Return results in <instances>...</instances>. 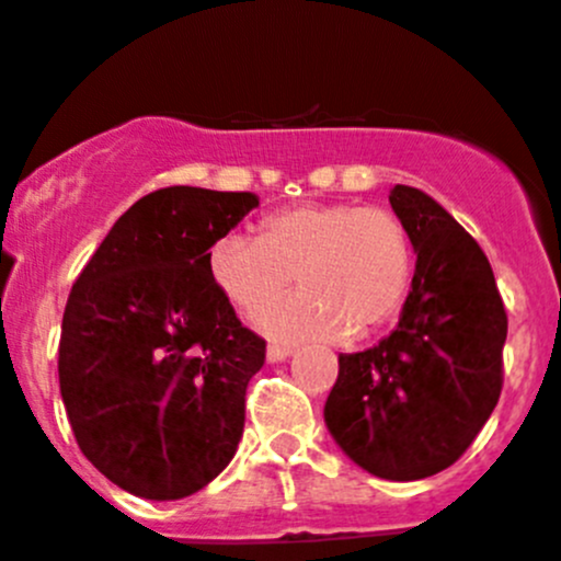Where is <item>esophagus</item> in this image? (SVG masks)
Wrapping results in <instances>:
<instances>
[{
    "instance_id": "1",
    "label": "esophagus",
    "mask_w": 561,
    "mask_h": 561,
    "mask_svg": "<svg viewBox=\"0 0 561 561\" xmlns=\"http://www.w3.org/2000/svg\"><path fill=\"white\" fill-rule=\"evenodd\" d=\"M293 356V347L287 345H268V351H265V358H268L271 364L276 362H285V358Z\"/></svg>"
}]
</instances>
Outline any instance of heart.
<instances>
[{
	"instance_id": "heart-1",
	"label": "heart",
	"mask_w": 561,
	"mask_h": 561,
	"mask_svg": "<svg viewBox=\"0 0 561 561\" xmlns=\"http://www.w3.org/2000/svg\"><path fill=\"white\" fill-rule=\"evenodd\" d=\"M210 279L241 312H260L296 275L302 293L257 314L274 340L367 336L400 312L413 279L411 232L386 208L307 203L279 210L260 236L210 247Z\"/></svg>"
}]
</instances>
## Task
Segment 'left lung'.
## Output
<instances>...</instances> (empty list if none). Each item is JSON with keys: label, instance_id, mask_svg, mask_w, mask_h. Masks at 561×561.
Returning <instances> with one entry per match:
<instances>
[{"label": "left lung", "instance_id": "obj_1", "mask_svg": "<svg viewBox=\"0 0 561 561\" xmlns=\"http://www.w3.org/2000/svg\"><path fill=\"white\" fill-rule=\"evenodd\" d=\"M416 271L400 323L362 353H342L323 419L336 447L380 480L449 469L502 394L507 312L480 243L431 197L394 186Z\"/></svg>", "mask_w": 561, "mask_h": 561}]
</instances>
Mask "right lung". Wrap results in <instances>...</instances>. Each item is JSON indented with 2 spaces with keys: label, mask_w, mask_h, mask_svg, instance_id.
I'll return each instance as SVG.
<instances>
[{
  "label": "right lung",
  "mask_w": 561,
  "mask_h": 561,
  "mask_svg": "<svg viewBox=\"0 0 561 561\" xmlns=\"http://www.w3.org/2000/svg\"><path fill=\"white\" fill-rule=\"evenodd\" d=\"M257 205L159 188L114 221L70 290L59 394L84 458L134 496H192L236 455L265 342L210 279L208 254Z\"/></svg>",
  "instance_id": "right-lung-1"
}]
</instances>
